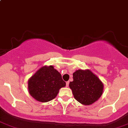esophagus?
<instances>
[{"label":"esophagus","instance_id":"34e87169","mask_svg":"<svg viewBox=\"0 0 128 128\" xmlns=\"http://www.w3.org/2000/svg\"><path fill=\"white\" fill-rule=\"evenodd\" d=\"M69 83H70L69 81H67V82H66V87H68V86H69Z\"/></svg>","mask_w":128,"mask_h":128}]
</instances>
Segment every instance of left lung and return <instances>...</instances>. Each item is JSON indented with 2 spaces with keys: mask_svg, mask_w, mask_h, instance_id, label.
Listing matches in <instances>:
<instances>
[{
  "mask_svg": "<svg viewBox=\"0 0 128 128\" xmlns=\"http://www.w3.org/2000/svg\"><path fill=\"white\" fill-rule=\"evenodd\" d=\"M70 88L75 99L82 105H91L98 100L104 91V84L89 70H78L73 74Z\"/></svg>",
  "mask_w": 128,
  "mask_h": 128,
  "instance_id": "left-lung-1",
  "label": "left lung"
}]
</instances>
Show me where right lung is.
Masks as SVG:
<instances>
[{
	"mask_svg": "<svg viewBox=\"0 0 128 128\" xmlns=\"http://www.w3.org/2000/svg\"><path fill=\"white\" fill-rule=\"evenodd\" d=\"M28 91L39 102H47L55 98L59 90L66 86L61 74L52 65L42 66L28 81Z\"/></svg>",
	"mask_w": 128,
	"mask_h": 128,
	"instance_id": "add662e5",
	"label": "right lung"
}]
</instances>
